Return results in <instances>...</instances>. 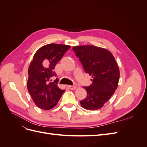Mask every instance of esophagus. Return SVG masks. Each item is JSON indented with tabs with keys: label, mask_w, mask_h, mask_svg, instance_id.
Returning <instances> with one entry per match:
<instances>
[{
	"label": "esophagus",
	"mask_w": 147,
	"mask_h": 147,
	"mask_svg": "<svg viewBox=\"0 0 147 147\" xmlns=\"http://www.w3.org/2000/svg\"><path fill=\"white\" fill-rule=\"evenodd\" d=\"M69 88L70 89V90H76L77 89V86H71V85H70V86H69Z\"/></svg>",
	"instance_id": "34e87169"
}]
</instances>
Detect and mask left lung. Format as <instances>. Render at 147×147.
<instances>
[{
  "label": "left lung",
  "instance_id": "obj_1",
  "mask_svg": "<svg viewBox=\"0 0 147 147\" xmlns=\"http://www.w3.org/2000/svg\"><path fill=\"white\" fill-rule=\"evenodd\" d=\"M73 50L82 63L85 72L91 75L92 83L83 87L87 92L80 101L88 110L101 109L117 90L119 70L112 53L107 49L93 45L76 46Z\"/></svg>",
  "mask_w": 147,
  "mask_h": 147
}]
</instances>
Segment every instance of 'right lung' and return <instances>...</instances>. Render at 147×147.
I'll use <instances>...</instances> for the list:
<instances>
[{"label":"right lung","instance_id":"obj_1","mask_svg":"<svg viewBox=\"0 0 147 147\" xmlns=\"http://www.w3.org/2000/svg\"><path fill=\"white\" fill-rule=\"evenodd\" d=\"M71 47L50 43L35 53L28 69V90L35 104L42 110H50L56 105L64 90L57 85L59 80L54 71L56 64Z\"/></svg>","mask_w":147,"mask_h":147}]
</instances>
